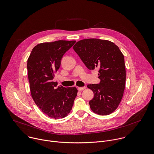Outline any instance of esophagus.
<instances>
[{
    "label": "esophagus",
    "mask_w": 154,
    "mask_h": 154,
    "mask_svg": "<svg viewBox=\"0 0 154 154\" xmlns=\"http://www.w3.org/2000/svg\"><path fill=\"white\" fill-rule=\"evenodd\" d=\"M85 87H78V90L79 91H82V90H84L85 89Z\"/></svg>",
    "instance_id": "obj_1"
}]
</instances>
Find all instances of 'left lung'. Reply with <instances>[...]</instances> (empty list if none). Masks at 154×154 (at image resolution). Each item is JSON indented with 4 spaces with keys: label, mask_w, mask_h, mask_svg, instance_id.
I'll return each instance as SVG.
<instances>
[{
    "label": "left lung",
    "mask_w": 154,
    "mask_h": 154,
    "mask_svg": "<svg viewBox=\"0 0 154 154\" xmlns=\"http://www.w3.org/2000/svg\"><path fill=\"white\" fill-rule=\"evenodd\" d=\"M73 49L90 70L99 69L100 84H88L94 97L89 101L91 110L108 115L119 106L126 84L123 54L113 42L99 39H85L77 42Z\"/></svg>",
    "instance_id": "8db88e82"
}]
</instances>
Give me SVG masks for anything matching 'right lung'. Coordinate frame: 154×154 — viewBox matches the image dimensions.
<instances>
[{
	"label": "right lung",
	"instance_id": "right-lung-1",
	"mask_svg": "<svg viewBox=\"0 0 154 154\" xmlns=\"http://www.w3.org/2000/svg\"><path fill=\"white\" fill-rule=\"evenodd\" d=\"M75 41H57L36 45L27 60L29 88L35 103L48 116L63 118L70 112L77 95L76 87L65 88L53 81L64 53Z\"/></svg>",
	"mask_w": 154,
	"mask_h": 154
}]
</instances>
